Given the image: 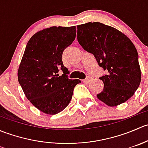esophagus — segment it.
<instances>
[{"mask_svg": "<svg viewBox=\"0 0 148 148\" xmlns=\"http://www.w3.org/2000/svg\"><path fill=\"white\" fill-rule=\"evenodd\" d=\"M92 77H88L86 79H84V82L85 83H89V82H90L91 81H92Z\"/></svg>", "mask_w": 148, "mask_h": 148, "instance_id": "34e87169", "label": "esophagus"}]
</instances>
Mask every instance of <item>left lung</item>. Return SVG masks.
Here are the masks:
<instances>
[{
    "instance_id": "left-lung-1",
    "label": "left lung",
    "mask_w": 148,
    "mask_h": 148,
    "mask_svg": "<svg viewBox=\"0 0 148 148\" xmlns=\"http://www.w3.org/2000/svg\"><path fill=\"white\" fill-rule=\"evenodd\" d=\"M77 39L84 50L92 53L107 74L99 78L104 83L98 99L110 107L127 101L141 82L138 54L125 34L99 22L79 25Z\"/></svg>"
}]
</instances>
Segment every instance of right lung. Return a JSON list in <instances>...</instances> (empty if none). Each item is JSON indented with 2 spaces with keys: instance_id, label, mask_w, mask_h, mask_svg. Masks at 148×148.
<instances>
[{
  "instance_id": "right-lung-1",
  "label": "right lung",
  "mask_w": 148,
  "mask_h": 148,
  "mask_svg": "<svg viewBox=\"0 0 148 148\" xmlns=\"http://www.w3.org/2000/svg\"><path fill=\"white\" fill-rule=\"evenodd\" d=\"M76 26H52L36 33L29 39L18 70V79L25 95L46 114H56L68 106L79 79H69L64 66V50L76 37ZM61 68L64 73L59 76Z\"/></svg>"
}]
</instances>
